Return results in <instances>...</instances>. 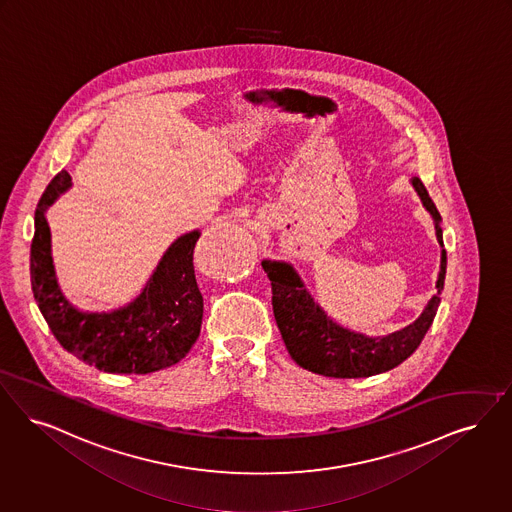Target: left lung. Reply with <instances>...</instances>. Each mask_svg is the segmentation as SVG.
Returning a JSON list of instances; mask_svg holds the SVG:
<instances>
[{
    "instance_id": "1",
    "label": "left lung",
    "mask_w": 512,
    "mask_h": 512,
    "mask_svg": "<svg viewBox=\"0 0 512 512\" xmlns=\"http://www.w3.org/2000/svg\"><path fill=\"white\" fill-rule=\"evenodd\" d=\"M415 192L427 207L436 228L438 244L444 247L440 213L430 200L425 184L411 179ZM446 249H442L440 272L436 280V295H432L421 316L400 331L383 337H368L333 322L322 307L312 299L295 268L284 261H263L266 276L272 286V310L289 356L312 373L335 379L371 377L400 366L415 348L421 345L425 333L436 316L440 293L446 280Z\"/></svg>"
}]
</instances>
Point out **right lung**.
Returning a JSON list of instances; mask_svg holds the SVG:
<instances>
[{
  "label": "right lung",
  "mask_w": 512,
  "mask_h": 512,
  "mask_svg": "<svg viewBox=\"0 0 512 512\" xmlns=\"http://www.w3.org/2000/svg\"><path fill=\"white\" fill-rule=\"evenodd\" d=\"M72 186L61 171L41 196L30 246L34 299L55 339L85 364L106 373H152L181 362L196 343L204 297L194 274V247L200 230L177 238L129 305L110 312H82L62 295L51 257L49 205Z\"/></svg>",
  "instance_id": "1"
}]
</instances>
